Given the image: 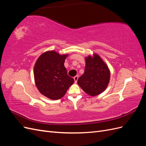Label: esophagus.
<instances>
[{
  "label": "esophagus",
  "mask_w": 146,
  "mask_h": 146,
  "mask_svg": "<svg viewBox=\"0 0 146 146\" xmlns=\"http://www.w3.org/2000/svg\"><path fill=\"white\" fill-rule=\"evenodd\" d=\"M78 76H75V77H74L75 83H77V80H78Z\"/></svg>",
  "instance_id": "esophagus-1"
}]
</instances>
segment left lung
Returning a JSON list of instances; mask_svg holds the SVG:
<instances>
[{
    "instance_id": "obj_1",
    "label": "left lung",
    "mask_w": 146,
    "mask_h": 146,
    "mask_svg": "<svg viewBox=\"0 0 146 146\" xmlns=\"http://www.w3.org/2000/svg\"><path fill=\"white\" fill-rule=\"evenodd\" d=\"M85 62V72L78 79V85L88 95L98 96L108 86L110 79V69L97 54L86 57Z\"/></svg>"
}]
</instances>
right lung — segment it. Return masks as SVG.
Returning <instances> with one entry per match:
<instances>
[{
  "label": "right lung",
  "instance_id": "add662e5",
  "mask_svg": "<svg viewBox=\"0 0 146 146\" xmlns=\"http://www.w3.org/2000/svg\"><path fill=\"white\" fill-rule=\"evenodd\" d=\"M68 54L60 55L54 50L43 53L34 66V78L39 91L52 100L65 95L74 80L68 75L64 61Z\"/></svg>",
  "mask_w": 146,
  "mask_h": 146
}]
</instances>
